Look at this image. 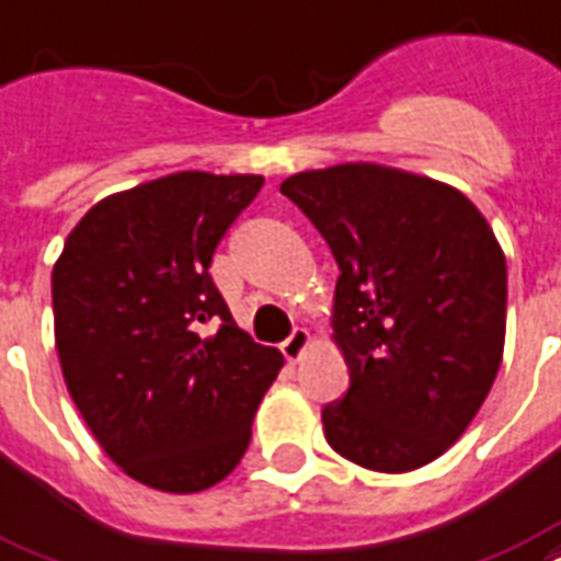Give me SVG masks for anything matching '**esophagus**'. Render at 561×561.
Returning <instances> with one entry per match:
<instances>
[{"instance_id": "esophagus-1", "label": "esophagus", "mask_w": 561, "mask_h": 561, "mask_svg": "<svg viewBox=\"0 0 561 561\" xmlns=\"http://www.w3.org/2000/svg\"><path fill=\"white\" fill-rule=\"evenodd\" d=\"M309 344H311V332H309V329H302V327L294 329L288 341L282 344V356L288 358L290 365H294V362H299V358L306 356V350H309Z\"/></svg>"}]
</instances>
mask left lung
<instances>
[{
    "label": "left lung",
    "instance_id": "1",
    "mask_svg": "<svg viewBox=\"0 0 561 561\" xmlns=\"http://www.w3.org/2000/svg\"><path fill=\"white\" fill-rule=\"evenodd\" d=\"M337 262L332 341L350 370L323 409L329 447L379 473L450 450L485 403L506 341V255L453 185L350 161L279 187Z\"/></svg>",
    "mask_w": 561,
    "mask_h": 561
}]
</instances>
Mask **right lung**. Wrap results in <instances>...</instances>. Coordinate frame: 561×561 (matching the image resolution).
<instances>
[{"instance_id":"right-lung-1","label":"right lung","mask_w":561,"mask_h":561,"mask_svg":"<svg viewBox=\"0 0 561 561\" xmlns=\"http://www.w3.org/2000/svg\"><path fill=\"white\" fill-rule=\"evenodd\" d=\"M264 176L182 170L93 205L53 267L55 350L88 430L167 494L226 480L285 365L234 327L211 255ZM208 319L221 323L202 335Z\"/></svg>"}]
</instances>
